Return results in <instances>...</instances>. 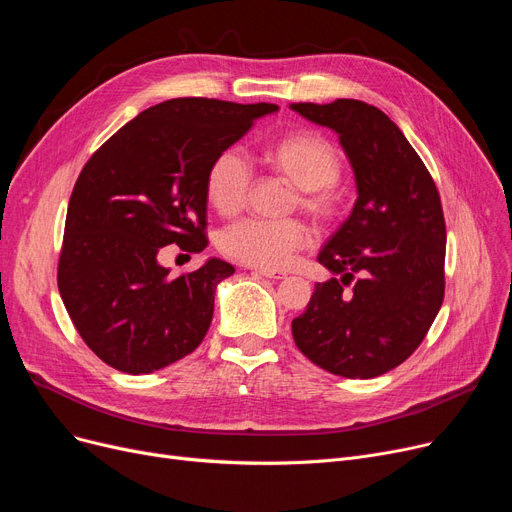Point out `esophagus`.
<instances>
[{
	"instance_id": "1",
	"label": "esophagus",
	"mask_w": 512,
	"mask_h": 512,
	"mask_svg": "<svg viewBox=\"0 0 512 512\" xmlns=\"http://www.w3.org/2000/svg\"><path fill=\"white\" fill-rule=\"evenodd\" d=\"M250 271H254L256 275H262L266 279H283L285 273L283 271H275V269H258V266H248Z\"/></svg>"
}]
</instances>
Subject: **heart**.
<instances>
[{
	"mask_svg": "<svg viewBox=\"0 0 512 512\" xmlns=\"http://www.w3.org/2000/svg\"><path fill=\"white\" fill-rule=\"evenodd\" d=\"M264 162L275 173L298 187V200L304 212L316 221H331L339 212L342 196L335 181L342 173V158L333 145L316 133H291L264 150ZM252 185L250 164L235 150L218 154L206 170V198L223 216H235L248 200ZM310 243V231L304 223L294 221H260L243 218L221 235V250L239 262L258 269H281Z\"/></svg>",
	"mask_w": 512,
	"mask_h": 512,
	"instance_id": "obj_1",
	"label": "heart"
}]
</instances>
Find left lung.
I'll list each match as a JSON object with an SVG mask.
<instances>
[{"instance_id": "8db88e82", "label": "left lung", "mask_w": 512, "mask_h": 512, "mask_svg": "<svg viewBox=\"0 0 512 512\" xmlns=\"http://www.w3.org/2000/svg\"><path fill=\"white\" fill-rule=\"evenodd\" d=\"M289 108L337 133L358 191L350 216L319 252V262L339 279L314 285L291 333L316 367L346 379L379 377L419 348L444 302L440 193L379 108L358 100Z\"/></svg>"}]
</instances>
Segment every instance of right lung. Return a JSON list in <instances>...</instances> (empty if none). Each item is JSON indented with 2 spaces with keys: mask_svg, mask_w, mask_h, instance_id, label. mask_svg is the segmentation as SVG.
Wrapping results in <instances>:
<instances>
[{
  "mask_svg": "<svg viewBox=\"0 0 512 512\" xmlns=\"http://www.w3.org/2000/svg\"><path fill=\"white\" fill-rule=\"evenodd\" d=\"M275 104L177 97L137 114L72 189L58 262L62 302L83 342L110 367L148 375L196 350L212 323L216 285L235 273L210 258L170 277L164 246L202 252L206 170Z\"/></svg>",
  "mask_w": 512,
  "mask_h": 512,
  "instance_id": "add662e5",
  "label": "right lung"
}]
</instances>
